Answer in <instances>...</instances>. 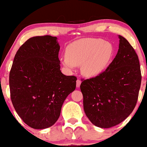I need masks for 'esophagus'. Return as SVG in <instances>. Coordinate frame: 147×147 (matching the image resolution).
<instances>
[{
	"label": "esophagus",
	"instance_id": "1",
	"mask_svg": "<svg viewBox=\"0 0 147 147\" xmlns=\"http://www.w3.org/2000/svg\"><path fill=\"white\" fill-rule=\"evenodd\" d=\"M81 83H82V82H81L80 79H77V88H79V86H80Z\"/></svg>",
	"mask_w": 147,
	"mask_h": 147
}]
</instances>
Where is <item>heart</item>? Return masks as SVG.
Here are the masks:
<instances>
[{
  "label": "heart",
  "mask_w": 147,
  "mask_h": 147,
  "mask_svg": "<svg viewBox=\"0 0 147 147\" xmlns=\"http://www.w3.org/2000/svg\"><path fill=\"white\" fill-rule=\"evenodd\" d=\"M114 48L109 42L103 39L84 38L75 41L66 49L62 63L69 69L82 65V72L87 77L102 74L110 65Z\"/></svg>",
  "instance_id": "heart-1"
}]
</instances>
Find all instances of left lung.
<instances>
[{"mask_svg":"<svg viewBox=\"0 0 147 147\" xmlns=\"http://www.w3.org/2000/svg\"><path fill=\"white\" fill-rule=\"evenodd\" d=\"M117 55L107 69L95 77L86 79L80 86L84 109L94 125L111 128L132 113L141 85L138 57L129 41L119 35Z\"/></svg>","mask_w":147,"mask_h":147,"instance_id":"1","label":"left lung"}]
</instances>
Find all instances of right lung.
Listing matches in <instances>:
<instances>
[{
    "instance_id": "obj_1",
    "label": "right lung",
    "mask_w": 147,
    "mask_h": 147,
    "mask_svg": "<svg viewBox=\"0 0 147 147\" xmlns=\"http://www.w3.org/2000/svg\"><path fill=\"white\" fill-rule=\"evenodd\" d=\"M57 38L34 36L20 47L9 72L10 97L27 125L50 127L60 116L64 101L75 90L77 77L60 70Z\"/></svg>"
}]
</instances>
